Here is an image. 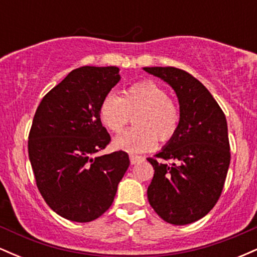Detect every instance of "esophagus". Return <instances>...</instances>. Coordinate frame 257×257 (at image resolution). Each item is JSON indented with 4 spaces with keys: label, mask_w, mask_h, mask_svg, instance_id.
<instances>
[{
    "label": "esophagus",
    "mask_w": 257,
    "mask_h": 257,
    "mask_svg": "<svg viewBox=\"0 0 257 257\" xmlns=\"http://www.w3.org/2000/svg\"><path fill=\"white\" fill-rule=\"evenodd\" d=\"M129 158H131L132 164H137V163H139V162L144 161V157H141V156H138V155H133V153L129 155Z\"/></svg>",
    "instance_id": "esophagus-1"
}]
</instances>
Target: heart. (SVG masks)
Instances as JSON below:
<instances>
[{"mask_svg":"<svg viewBox=\"0 0 257 257\" xmlns=\"http://www.w3.org/2000/svg\"><path fill=\"white\" fill-rule=\"evenodd\" d=\"M134 128L118 135L116 149L139 153L152 150L161 141L170 140L178 132L181 114L161 85L152 81H140L126 87L122 96L107 94L99 107V117L108 131L119 133L128 124L132 114Z\"/></svg>","mask_w":257,"mask_h":257,"instance_id":"heart-1","label":"heart"}]
</instances>
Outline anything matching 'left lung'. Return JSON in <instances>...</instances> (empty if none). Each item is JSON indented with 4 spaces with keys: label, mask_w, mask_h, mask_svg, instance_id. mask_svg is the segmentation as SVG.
<instances>
[{
    "label": "left lung",
    "mask_w": 257,
    "mask_h": 257,
    "mask_svg": "<svg viewBox=\"0 0 257 257\" xmlns=\"http://www.w3.org/2000/svg\"><path fill=\"white\" fill-rule=\"evenodd\" d=\"M172 85L181 120L178 132L155 158L147 188L153 210L173 225L204 217L219 200L228 172V132L225 113L197 78L176 67H144Z\"/></svg>",
    "instance_id": "obj_1"
}]
</instances>
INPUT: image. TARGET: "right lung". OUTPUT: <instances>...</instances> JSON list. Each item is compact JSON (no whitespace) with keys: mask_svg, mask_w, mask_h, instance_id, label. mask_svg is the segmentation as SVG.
<instances>
[{"mask_svg":"<svg viewBox=\"0 0 257 257\" xmlns=\"http://www.w3.org/2000/svg\"><path fill=\"white\" fill-rule=\"evenodd\" d=\"M116 66L72 70L38 105L28 150L40 193L64 219L89 222L110 208L128 169L124 151L95 157L110 144L99 107L120 79Z\"/></svg>","mask_w":257,"mask_h":257,"instance_id":"right-lung-1","label":"right lung"}]
</instances>
